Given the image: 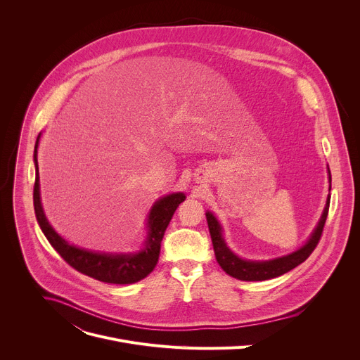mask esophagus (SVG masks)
I'll use <instances>...</instances> for the list:
<instances>
[{"mask_svg": "<svg viewBox=\"0 0 360 360\" xmlns=\"http://www.w3.org/2000/svg\"><path fill=\"white\" fill-rule=\"evenodd\" d=\"M200 175H202V174H200ZM199 179H200V178H199Z\"/></svg>", "mask_w": 360, "mask_h": 360, "instance_id": "esophagus-1", "label": "esophagus"}]
</instances>
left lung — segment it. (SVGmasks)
Returning <instances> with one entry per match:
<instances>
[{
    "label": "left lung",
    "instance_id": "8db88e82",
    "mask_svg": "<svg viewBox=\"0 0 360 360\" xmlns=\"http://www.w3.org/2000/svg\"><path fill=\"white\" fill-rule=\"evenodd\" d=\"M332 181L330 178V171H329V182ZM330 191V188H329ZM329 203H330V195H328L326 199V207L323 210V214L321 217V221L315 231L312 232L311 238L307 239V242L299 248L297 250L282 256V258L271 259V261H246L236 256L225 243V239L222 236V228L217 218L211 214L207 212V221H208V228L212 238V245L215 250L217 261L219 266L232 278H236L239 281H266L272 279L276 276H281L302 262H304L307 258H309L311 253L315 250L316 245L319 243V239L323 232V226L328 218L329 212Z\"/></svg>",
    "mask_w": 360,
    "mask_h": 360
}]
</instances>
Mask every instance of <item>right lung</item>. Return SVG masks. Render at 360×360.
<instances>
[{
    "label": "right lung",
    "instance_id": "1",
    "mask_svg": "<svg viewBox=\"0 0 360 360\" xmlns=\"http://www.w3.org/2000/svg\"><path fill=\"white\" fill-rule=\"evenodd\" d=\"M41 134L37 138L34 148V164H35V184H34V210L35 217L39 224L41 231L60 255L61 258L72 266L75 271L91 276L96 281L105 283L128 285L135 283L146 278L153 268L157 266L161 242L164 233L179 207V203L185 200L182 192L171 193L153 203V207L148 215V236L143 248L136 253H102L92 252L86 249L77 248L70 245L63 239L54 228L49 225L45 218L41 196H39V175H38V161H37V149Z\"/></svg>",
    "mask_w": 360,
    "mask_h": 360
}]
</instances>
